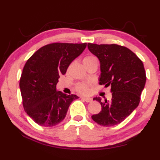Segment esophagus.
<instances>
[{
	"label": "esophagus",
	"instance_id": "obj_1",
	"mask_svg": "<svg viewBox=\"0 0 160 160\" xmlns=\"http://www.w3.org/2000/svg\"><path fill=\"white\" fill-rule=\"evenodd\" d=\"M82 99L86 102H92V99L91 98H89V97H82Z\"/></svg>",
	"mask_w": 160,
	"mask_h": 160
}]
</instances>
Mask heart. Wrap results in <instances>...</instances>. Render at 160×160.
Returning <instances> with one entry per match:
<instances>
[{
    "instance_id": "obj_1",
    "label": "heart",
    "mask_w": 160,
    "mask_h": 160,
    "mask_svg": "<svg viewBox=\"0 0 160 160\" xmlns=\"http://www.w3.org/2000/svg\"><path fill=\"white\" fill-rule=\"evenodd\" d=\"M94 59H96V58L93 56H87L83 58V63H88V62L92 61ZM75 90H76L78 93L81 94H88L90 92V85L88 83L84 82L78 83L75 86Z\"/></svg>"
}]
</instances>
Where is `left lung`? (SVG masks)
Returning <instances> with one entry per match:
<instances>
[{"instance_id":"8db88e82","label":"left lung","mask_w":160,"mask_h":160,"mask_svg":"<svg viewBox=\"0 0 160 160\" xmlns=\"http://www.w3.org/2000/svg\"><path fill=\"white\" fill-rule=\"evenodd\" d=\"M92 53L100 62V85H111L112 98L101 102L102 111L92 116L97 123L103 126L117 125L136 109L144 89L146 74L142 61L129 48L118 44L88 43Z\"/></svg>"}]
</instances>
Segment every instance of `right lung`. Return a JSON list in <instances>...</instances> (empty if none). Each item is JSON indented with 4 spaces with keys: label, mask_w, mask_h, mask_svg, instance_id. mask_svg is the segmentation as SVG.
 Instances as JSON below:
<instances>
[{
    "label": "right lung",
    "mask_w": 160,
    "mask_h": 160,
    "mask_svg": "<svg viewBox=\"0 0 160 160\" xmlns=\"http://www.w3.org/2000/svg\"><path fill=\"white\" fill-rule=\"evenodd\" d=\"M86 47V43H52L40 48L27 61L20 80L22 104L38 125H58L66 117L71 102L78 98L56 91V84Z\"/></svg>",
    "instance_id": "add662e5"
}]
</instances>
